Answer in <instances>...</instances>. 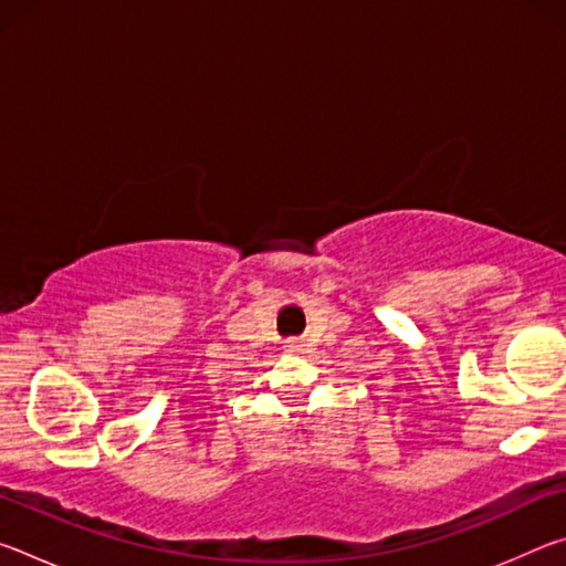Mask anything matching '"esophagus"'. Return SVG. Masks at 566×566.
<instances>
[{"label":"esophagus","instance_id":"1","mask_svg":"<svg viewBox=\"0 0 566 566\" xmlns=\"http://www.w3.org/2000/svg\"><path fill=\"white\" fill-rule=\"evenodd\" d=\"M284 349H286V352H304V342L292 337V339L284 342Z\"/></svg>","mask_w":566,"mask_h":566}]
</instances>
